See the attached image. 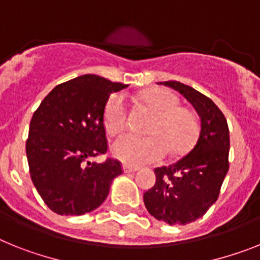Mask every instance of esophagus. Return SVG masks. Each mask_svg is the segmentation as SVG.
<instances>
[{"label": "esophagus", "instance_id": "esophagus-1", "mask_svg": "<svg viewBox=\"0 0 260 260\" xmlns=\"http://www.w3.org/2000/svg\"><path fill=\"white\" fill-rule=\"evenodd\" d=\"M139 171V168L131 167V165H123V172L124 173H135V172Z\"/></svg>", "mask_w": 260, "mask_h": 260}]
</instances>
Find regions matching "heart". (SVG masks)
<instances>
[{
  "label": "heart",
  "mask_w": 260,
  "mask_h": 260,
  "mask_svg": "<svg viewBox=\"0 0 260 260\" xmlns=\"http://www.w3.org/2000/svg\"><path fill=\"white\" fill-rule=\"evenodd\" d=\"M143 103L154 113L148 126V136L124 134L111 145V153L125 165L140 167L158 162L167 152L185 153L197 137L198 125L193 113L180 106V100L165 88H150L141 95ZM128 108L123 93H113L107 100L103 124L110 135L119 134L126 125Z\"/></svg>",
  "instance_id": "b5f03b06"
}]
</instances>
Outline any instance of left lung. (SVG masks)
Returning <instances> with one entry per match:
<instances>
[{
  "label": "left lung",
  "mask_w": 260,
  "mask_h": 260,
  "mask_svg": "<svg viewBox=\"0 0 260 260\" xmlns=\"http://www.w3.org/2000/svg\"><path fill=\"white\" fill-rule=\"evenodd\" d=\"M184 95L200 116V134L190 152L169 167L154 169L156 184L144 204L156 219L172 224L196 221L217 201L229 171L230 135L214 102L184 83L160 82Z\"/></svg>",
  "instance_id": "obj_1"
}]
</instances>
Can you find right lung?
Segmentation results:
<instances>
[{
  "label": "right lung",
  "instance_id": "1",
  "mask_svg": "<svg viewBox=\"0 0 260 260\" xmlns=\"http://www.w3.org/2000/svg\"><path fill=\"white\" fill-rule=\"evenodd\" d=\"M125 87L92 74L78 76L56 86L32 115L26 143L30 176L56 214L95 210L123 173L119 161L88 158L107 150L104 107L111 93Z\"/></svg>",
  "mask_w": 260,
  "mask_h": 260
}]
</instances>
